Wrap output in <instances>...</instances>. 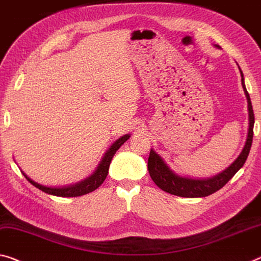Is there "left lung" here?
<instances>
[{"instance_id": "left-lung-1", "label": "left lung", "mask_w": 261, "mask_h": 261, "mask_svg": "<svg viewBox=\"0 0 261 261\" xmlns=\"http://www.w3.org/2000/svg\"><path fill=\"white\" fill-rule=\"evenodd\" d=\"M215 47L220 48L218 45H215ZM238 65V64H237ZM242 75V86L245 93L247 100V110H249V131H247V137L245 145H244L241 154L237 156L232 164L229 167H226L224 171H222L218 174L212 177H204V179H197V177L184 176L175 173L168 166L161 156L153 148H151L150 156H148L147 169L150 173V176L154 184L158 186L164 192L172 194V195L181 196V197H204L210 194H214L217 190H220L223 186L227 184L231 177H232L239 169L245 164L249 155L252 139H253V125H254V114L252 109V103L250 95L247 93L245 82H244V75L241 67L238 66Z\"/></svg>"}]
</instances>
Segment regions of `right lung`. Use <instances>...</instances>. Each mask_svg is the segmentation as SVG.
<instances>
[{"label": "right lung", "mask_w": 261, "mask_h": 261, "mask_svg": "<svg viewBox=\"0 0 261 261\" xmlns=\"http://www.w3.org/2000/svg\"><path fill=\"white\" fill-rule=\"evenodd\" d=\"M130 137L131 135L126 134L116 140L113 145L108 148V151L105 153V155H103L100 164L97 165L96 169L93 172V174L89 175L88 177H86L85 180L79 181L76 184L61 186V187H48V186H44L36 182V181L32 180L30 176H28L22 169H20V172L23 173V175L25 176V179L29 181V182L34 185L36 188L40 189L41 192L49 194V195L61 196V197H76V196L85 195V194H88L90 192H93V190L97 189L103 184V181L106 180L107 175H108L110 163L111 160H113V156L115 155L116 151H117L118 148L121 147Z\"/></svg>", "instance_id": "right-lung-1"}]
</instances>
